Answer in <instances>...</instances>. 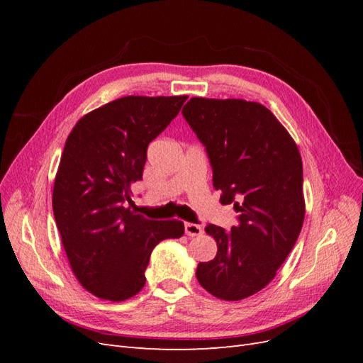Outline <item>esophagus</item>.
I'll return each mask as SVG.
<instances>
[{
	"mask_svg": "<svg viewBox=\"0 0 363 363\" xmlns=\"http://www.w3.org/2000/svg\"><path fill=\"white\" fill-rule=\"evenodd\" d=\"M184 233L188 236H200L203 233V228L199 224L184 223Z\"/></svg>",
	"mask_w": 363,
	"mask_h": 363,
	"instance_id": "obj_1",
	"label": "esophagus"
}]
</instances>
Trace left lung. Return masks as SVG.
<instances>
[{
  "label": "left lung",
  "mask_w": 363,
  "mask_h": 363,
  "mask_svg": "<svg viewBox=\"0 0 363 363\" xmlns=\"http://www.w3.org/2000/svg\"><path fill=\"white\" fill-rule=\"evenodd\" d=\"M183 118L204 145L213 188L233 204L230 232L208 224L218 245L196 267V280L219 300L238 301L276 277L304 221L303 163L294 139L271 111L245 100L191 98Z\"/></svg>",
  "instance_id": "obj_1"
}]
</instances>
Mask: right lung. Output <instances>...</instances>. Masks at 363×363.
I'll return each mask as SVG.
<instances>
[{
    "instance_id": "obj_1",
    "label": "right lung",
    "mask_w": 363,
    "mask_h": 363,
    "mask_svg": "<svg viewBox=\"0 0 363 363\" xmlns=\"http://www.w3.org/2000/svg\"><path fill=\"white\" fill-rule=\"evenodd\" d=\"M188 96H124L75 124L54 182L52 211L69 265L98 298L123 301L145 284L151 251L179 239L182 221H150L127 207L147 148Z\"/></svg>"
}]
</instances>
